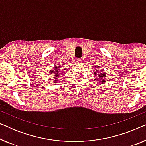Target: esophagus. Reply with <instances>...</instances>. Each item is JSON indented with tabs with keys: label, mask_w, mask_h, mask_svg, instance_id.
<instances>
[{
	"label": "esophagus",
	"mask_w": 146,
	"mask_h": 146,
	"mask_svg": "<svg viewBox=\"0 0 146 146\" xmlns=\"http://www.w3.org/2000/svg\"><path fill=\"white\" fill-rule=\"evenodd\" d=\"M82 61V60L81 58H77L76 59V62H80Z\"/></svg>",
	"instance_id": "1"
}]
</instances>
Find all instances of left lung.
<instances>
[{"label": "left lung", "mask_w": 146, "mask_h": 146, "mask_svg": "<svg viewBox=\"0 0 146 146\" xmlns=\"http://www.w3.org/2000/svg\"><path fill=\"white\" fill-rule=\"evenodd\" d=\"M95 68H98L99 66H95ZM97 71H95L94 72V74L95 76L97 75ZM98 75L99 76V83H103L104 82H105V78H106V74L104 72L102 73V71H98Z\"/></svg>", "instance_id": "1"}]
</instances>
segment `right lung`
I'll use <instances>...</instances> for the list:
<instances>
[{
	"instance_id": "right-lung-1",
	"label": "right lung",
	"mask_w": 146,
	"mask_h": 146,
	"mask_svg": "<svg viewBox=\"0 0 146 146\" xmlns=\"http://www.w3.org/2000/svg\"><path fill=\"white\" fill-rule=\"evenodd\" d=\"M61 67V65H59L58 66H56L54 67V68L53 70H52L50 71V74H54V80L55 81V82H58L60 80H58V76L60 74V68ZM65 70L66 69H64ZM64 72L63 71H61V72Z\"/></svg>"
}]
</instances>
